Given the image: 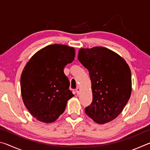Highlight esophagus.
<instances>
[{
  "mask_svg": "<svg viewBox=\"0 0 150 150\" xmlns=\"http://www.w3.org/2000/svg\"><path fill=\"white\" fill-rule=\"evenodd\" d=\"M75 91H76V93H77V95H79V93H80V91H81L80 88H79V87H77V88H76V89H75Z\"/></svg>",
  "mask_w": 150,
  "mask_h": 150,
  "instance_id": "34e87169",
  "label": "esophagus"
}]
</instances>
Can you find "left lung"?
<instances>
[{"mask_svg":"<svg viewBox=\"0 0 150 150\" xmlns=\"http://www.w3.org/2000/svg\"><path fill=\"white\" fill-rule=\"evenodd\" d=\"M78 59L88 71L93 102L85 112L98 124L115 119L132 93L131 71L122 57L108 48H81Z\"/></svg>","mask_w":150,"mask_h":150,"instance_id":"8db88e82","label":"left lung"}]
</instances>
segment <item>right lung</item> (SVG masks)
Listing matches in <instances>:
<instances>
[{
  "mask_svg": "<svg viewBox=\"0 0 150 150\" xmlns=\"http://www.w3.org/2000/svg\"><path fill=\"white\" fill-rule=\"evenodd\" d=\"M75 51L66 45L42 48L30 58L20 77L24 105L38 120L51 123L63 113L67 100L74 95L63 72L75 59Z\"/></svg>",
  "mask_w": 150,
  "mask_h": 150,
  "instance_id": "obj_1",
  "label": "right lung"
}]
</instances>
